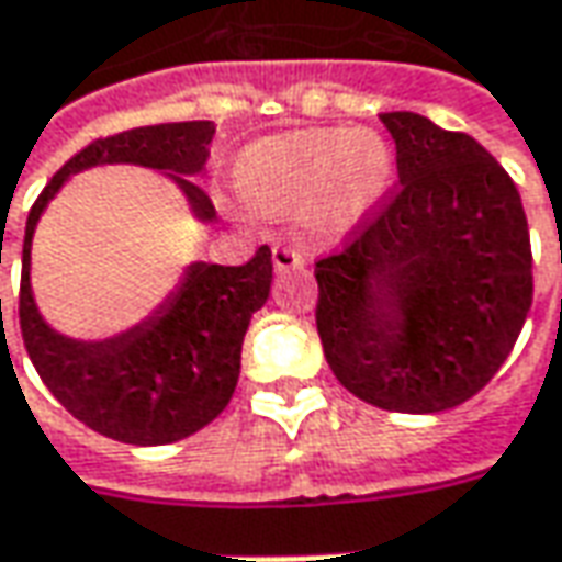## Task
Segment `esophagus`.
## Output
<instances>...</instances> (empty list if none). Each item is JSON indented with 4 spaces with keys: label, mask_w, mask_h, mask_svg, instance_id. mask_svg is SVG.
I'll return each instance as SVG.
<instances>
[{
    "label": "esophagus",
    "mask_w": 562,
    "mask_h": 562,
    "mask_svg": "<svg viewBox=\"0 0 562 562\" xmlns=\"http://www.w3.org/2000/svg\"><path fill=\"white\" fill-rule=\"evenodd\" d=\"M271 259H274V271H281V274H288V271H296L306 266V256L293 247V244H278V247L271 249Z\"/></svg>",
    "instance_id": "obj_1"
}]
</instances>
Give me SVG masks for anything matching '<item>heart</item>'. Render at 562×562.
I'll use <instances>...</instances> for the list:
<instances>
[{"label":"heart","instance_id":"b5f03b06","mask_svg":"<svg viewBox=\"0 0 562 562\" xmlns=\"http://www.w3.org/2000/svg\"><path fill=\"white\" fill-rule=\"evenodd\" d=\"M394 184V153L378 131H284L249 143L234 162L237 196L256 212L310 205L322 227L357 225Z\"/></svg>","mask_w":562,"mask_h":562}]
</instances>
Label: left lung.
<instances>
[{
    "mask_svg": "<svg viewBox=\"0 0 562 562\" xmlns=\"http://www.w3.org/2000/svg\"><path fill=\"white\" fill-rule=\"evenodd\" d=\"M397 190L315 262V328L337 381L391 413H443L509 357L531 306L526 209L463 131L384 112Z\"/></svg>",
    "mask_w": 562,
    "mask_h": 562,
    "instance_id": "left-lung-1",
    "label": "left lung"
}]
</instances>
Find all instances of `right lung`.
<instances>
[{"mask_svg": "<svg viewBox=\"0 0 562 562\" xmlns=\"http://www.w3.org/2000/svg\"><path fill=\"white\" fill-rule=\"evenodd\" d=\"M212 137V121L149 124L99 137L61 165L31 205L18 293L21 337L53 397L105 438L140 447L181 441L225 409L240 375L249 318L269 300L271 249L259 247L244 266H190L181 291L171 293L153 318L112 340L83 344L55 335L36 313L31 293L33 227L68 175L109 162L159 168L184 190L193 212L212 222L215 205L193 181L209 159Z\"/></svg>", "mask_w": 562, "mask_h": 562, "instance_id": "add662e5", "label": "right lung"}]
</instances>
